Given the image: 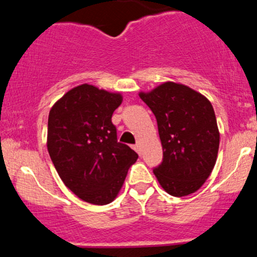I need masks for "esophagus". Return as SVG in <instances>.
Instances as JSON below:
<instances>
[{
    "instance_id": "34e87169",
    "label": "esophagus",
    "mask_w": 257,
    "mask_h": 257,
    "mask_svg": "<svg viewBox=\"0 0 257 257\" xmlns=\"http://www.w3.org/2000/svg\"><path fill=\"white\" fill-rule=\"evenodd\" d=\"M133 149L135 150V151H137L139 155H140V151H141V146H140V144H137V145H134L133 146Z\"/></svg>"
}]
</instances>
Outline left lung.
<instances>
[{
    "label": "left lung",
    "instance_id": "left-lung-1",
    "mask_svg": "<svg viewBox=\"0 0 257 257\" xmlns=\"http://www.w3.org/2000/svg\"><path fill=\"white\" fill-rule=\"evenodd\" d=\"M158 124L163 162L153 169L159 185L174 197L194 193L210 176L220 145L213 105L203 94L175 82L140 91Z\"/></svg>",
    "mask_w": 257,
    "mask_h": 257
}]
</instances>
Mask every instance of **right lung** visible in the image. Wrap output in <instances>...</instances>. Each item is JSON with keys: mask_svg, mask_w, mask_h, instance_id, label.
<instances>
[{"mask_svg": "<svg viewBox=\"0 0 257 257\" xmlns=\"http://www.w3.org/2000/svg\"><path fill=\"white\" fill-rule=\"evenodd\" d=\"M119 93L84 83L52 106L47 147L55 169L78 198L95 205L113 202L138 153L117 141L112 113Z\"/></svg>", "mask_w": 257, "mask_h": 257, "instance_id": "obj_1", "label": "right lung"}]
</instances>
